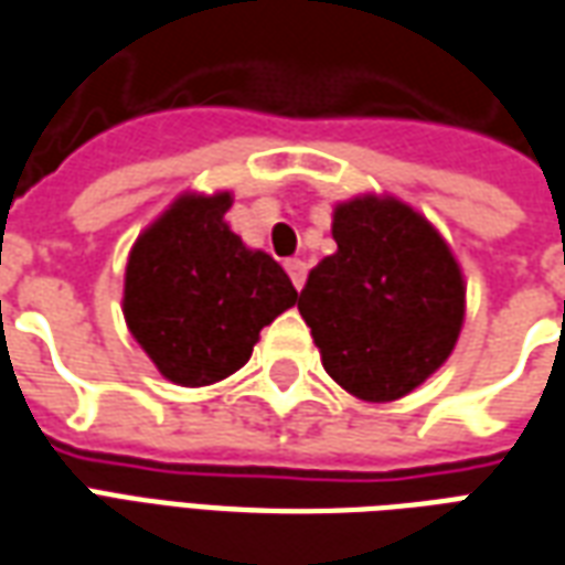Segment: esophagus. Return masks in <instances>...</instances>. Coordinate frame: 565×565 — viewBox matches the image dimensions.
<instances>
[{
    "label": "esophagus",
    "mask_w": 565,
    "mask_h": 565,
    "mask_svg": "<svg viewBox=\"0 0 565 565\" xmlns=\"http://www.w3.org/2000/svg\"><path fill=\"white\" fill-rule=\"evenodd\" d=\"M287 275H290V281H294L296 290H302V287H306L308 266L302 259H287Z\"/></svg>",
    "instance_id": "obj_1"
}]
</instances>
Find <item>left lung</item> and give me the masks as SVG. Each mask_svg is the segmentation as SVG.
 <instances>
[{"mask_svg":"<svg viewBox=\"0 0 565 565\" xmlns=\"http://www.w3.org/2000/svg\"><path fill=\"white\" fill-rule=\"evenodd\" d=\"M339 250L311 269L299 315L330 379L369 403L424 384L462 327V275L445 238L396 199L360 196L335 209Z\"/></svg>","mask_w":565,"mask_h":565,"instance_id":"8db88e82","label":"left lung"}]
</instances>
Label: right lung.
Instances as JSON below:
<instances>
[{"label":"right lung","instance_id":"right-lung-1","mask_svg":"<svg viewBox=\"0 0 565 565\" xmlns=\"http://www.w3.org/2000/svg\"><path fill=\"white\" fill-rule=\"evenodd\" d=\"M230 193L181 196L139 235L124 318L162 375L205 387L250 360L259 330L294 306L287 271L226 226Z\"/></svg>","mask_w":565,"mask_h":565}]
</instances>
